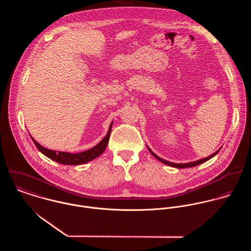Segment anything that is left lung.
<instances>
[{
	"mask_svg": "<svg viewBox=\"0 0 251 251\" xmlns=\"http://www.w3.org/2000/svg\"><path fill=\"white\" fill-rule=\"evenodd\" d=\"M148 147V146H147ZM148 149H149V151H150V152L157 159V160H159L160 162H162V163H164V164H166V165H169V166H173V167H176V168H188V167H194V166H196V165H199V164H201V163H203V162H205V161H207V160H209V159H211L212 157H214L215 154L220 151V149L219 150H217L215 152H214L213 154H211L210 156H208V157H205V158H202V159H199V160H196V161H192V162H188V163H173V162H170V161H167V160H164V159H162L161 157H159V156H157L154 152H152V151L148 147Z\"/></svg>",
	"mask_w": 251,
	"mask_h": 251,
	"instance_id": "left-lung-1",
	"label": "left lung"
}]
</instances>
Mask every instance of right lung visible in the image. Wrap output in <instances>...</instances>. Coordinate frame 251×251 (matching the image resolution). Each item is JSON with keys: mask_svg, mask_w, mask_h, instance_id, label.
Here are the masks:
<instances>
[{"mask_svg": "<svg viewBox=\"0 0 251 251\" xmlns=\"http://www.w3.org/2000/svg\"><path fill=\"white\" fill-rule=\"evenodd\" d=\"M112 125L113 124H111L109 126L107 134L100 143L96 145L94 148H92L90 150L84 151L82 152H77V153L52 151V150L46 149L43 146H41L40 144L37 143L33 137H32V139L36 145V148L38 149V151L40 152H42L44 155H46L47 157H49L50 159H52L56 162H59L61 164H65V165H79V164H83V163L89 162V161L97 158L105 151V149L107 147L108 141H109L111 129H112Z\"/></svg>", "mask_w": 251, "mask_h": 251, "instance_id": "right-lung-1", "label": "right lung"}]
</instances>
